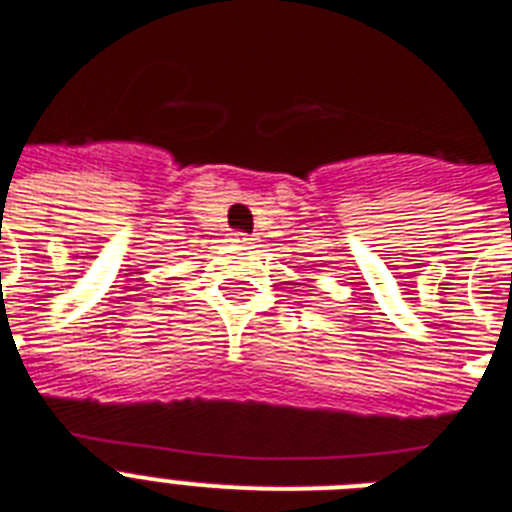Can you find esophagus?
I'll list each match as a JSON object with an SVG mask.
<instances>
[{"mask_svg":"<svg viewBox=\"0 0 512 512\" xmlns=\"http://www.w3.org/2000/svg\"><path fill=\"white\" fill-rule=\"evenodd\" d=\"M232 240H235V243H240V246H253V240L256 238H251V235H246V232H235V235H232Z\"/></svg>","mask_w":512,"mask_h":512,"instance_id":"1","label":"esophagus"}]
</instances>
